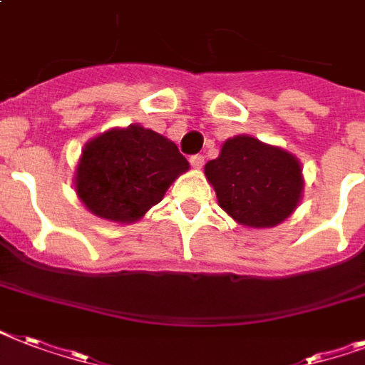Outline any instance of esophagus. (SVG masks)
I'll use <instances>...</instances> for the list:
<instances>
[{
	"label": "esophagus",
	"instance_id": "34e87169",
	"mask_svg": "<svg viewBox=\"0 0 365 365\" xmlns=\"http://www.w3.org/2000/svg\"><path fill=\"white\" fill-rule=\"evenodd\" d=\"M189 163H191V166H193V168H197V170H199V168H202V166H205V157H202V155H193V157L189 159Z\"/></svg>",
	"mask_w": 365,
	"mask_h": 365
}]
</instances>
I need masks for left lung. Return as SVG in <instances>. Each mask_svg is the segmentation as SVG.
<instances>
[{"instance_id": "obj_1", "label": "left lung", "mask_w": 365, "mask_h": 365, "mask_svg": "<svg viewBox=\"0 0 365 365\" xmlns=\"http://www.w3.org/2000/svg\"><path fill=\"white\" fill-rule=\"evenodd\" d=\"M205 176L217 205L250 229H269L288 220L305 189L294 153L248 134L225 140L216 159L206 163Z\"/></svg>"}]
</instances>
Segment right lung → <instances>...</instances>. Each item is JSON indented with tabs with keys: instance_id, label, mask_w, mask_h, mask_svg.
Wrapping results in <instances>:
<instances>
[{
	"instance_id": "add662e5",
	"label": "right lung",
	"mask_w": 365,
	"mask_h": 365,
	"mask_svg": "<svg viewBox=\"0 0 365 365\" xmlns=\"http://www.w3.org/2000/svg\"><path fill=\"white\" fill-rule=\"evenodd\" d=\"M187 170V159L176 143L134 123L110 128L85 143L73 185L91 214L126 225L159 205L176 178Z\"/></svg>"
}]
</instances>
